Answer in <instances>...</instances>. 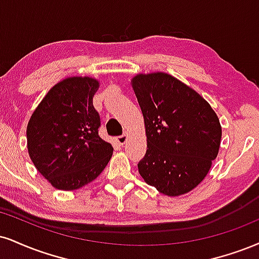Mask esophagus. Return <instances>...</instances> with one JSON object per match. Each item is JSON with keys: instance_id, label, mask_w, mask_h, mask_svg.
<instances>
[{"instance_id": "34e87169", "label": "esophagus", "mask_w": 259, "mask_h": 259, "mask_svg": "<svg viewBox=\"0 0 259 259\" xmlns=\"http://www.w3.org/2000/svg\"><path fill=\"white\" fill-rule=\"evenodd\" d=\"M116 140H117V142L119 143V145H124V143L126 142V135H119V136H117L116 138Z\"/></svg>"}]
</instances>
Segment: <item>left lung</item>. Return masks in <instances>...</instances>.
<instances>
[{"instance_id": "left-lung-1", "label": "left lung", "mask_w": 259, "mask_h": 259, "mask_svg": "<svg viewBox=\"0 0 259 259\" xmlns=\"http://www.w3.org/2000/svg\"><path fill=\"white\" fill-rule=\"evenodd\" d=\"M132 82L147 135L140 175L169 197L188 193L219 154V117L206 100L170 74H138Z\"/></svg>"}]
</instances>
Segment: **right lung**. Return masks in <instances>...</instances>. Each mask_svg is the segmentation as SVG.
<instances>
[{
	"label": "right lung",
	"mask_w": 259,
	"mask_h": 259,
	"mask_svg": "<svg viewBox=\"0 0 259 259\" xmlns=\"http://www.w3.org/2000/svg\"><path fill=\"white\" fill-rule=\"evenodd\" d=\"M99 82L70 77L49 90L27 124L29 155L40 175L62 191L94 181L110 161L113 147L99 136L101 125L93 96Z\"/></svg>",
	"instance_id": "add662e5"
}]
</instances>
